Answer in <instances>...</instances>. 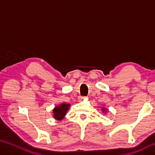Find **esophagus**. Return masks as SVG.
Wrapping results in <instances>:
<instances>
[{
  "mask_svg": "<svg viewBox=\"0 0 155 155\" xmlns=\"http://www.w3.org/2000/svg\"><path fill=\"white\" fill-rule=\"evenodd\" d=\"M84 97H78V101H82L83 99H84Z\"/></svg>",
  "mask_w": 155,
  "mask_h": 155,
  "instance_id": "obj_1",
  "label": "esophagus"
}]
</instances>
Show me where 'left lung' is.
Listing matches in <instances>:
<instances>
[{
  "label": "left lung",
  "mask_w": 155,
  "mask_h": 155,
  "mask_svg": "<svg viewBox=\"0 0 155 155\" xmlns=\"http://www.w3.org/2000/svg\"><path fill=\"white\" fill-rule=\"evenodd\" d=\"M103 110L104 113H106V109H104V108H103V110Z\"/></svg>",
  "instance_id": "1"
}]
</instances>
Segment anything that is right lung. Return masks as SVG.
I'll return each instance as SVG.
<instances>
[{
  "label": "right lung",
  "mask_w": 155,
  "mask_h": 155,
  "mask_svg": "<svg viewBox=\"0 0 155 155\" xmlns=\"http://www.w3.org/2000/svg\"><path fill=\"white\" fill-rule=\"evenodd\" d=\"M69 107H70V104L67 103H62L56 107L52 110L54 118L57 120H62L67 114V110L69 109Z\"/></svg>",
  "instance_id": "right-lung-1"
}]
</instances>
